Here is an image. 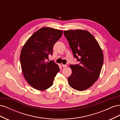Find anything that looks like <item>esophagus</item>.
I'll return each mask as SVG.
<instances>
[{
	"instance_id": "34e87169",
	"label": "esophagus",
	"mask_w": 120,
	"mask_h": 120,
	"mask_svg": "<svg viewBox=\"0 0 120 120\" xmlns=\"http://www.w3.org/2000/svg\"><path fill=\"white\" fill-rule=\"evenodd\" d=\"M61 66H62L64 68H66L68 66V65L67 64H61Z\"/></svg>"
}]
</instances>
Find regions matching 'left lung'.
Instances as JSON below:
<instances>
[{"label": "left lung", "mask_w": 120, "mask_h": 120, "mask_svg": "<svg viewBox=\"0 0 120 120\" xmlns=\"http://www.w3.org/2000/svg\"><path fill=\"white\" fill-rule=\"evenodd\" d=\"M74 57L79 64H71L72 74L68 79L72 89L82 91L92 86L99 77L104 62L103 53L94 36L81 30L64 31Z\"/></svg>", "instance_id": "obj_1"}]
</instances>
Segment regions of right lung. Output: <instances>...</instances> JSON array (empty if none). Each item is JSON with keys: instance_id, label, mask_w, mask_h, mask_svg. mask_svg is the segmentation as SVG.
I'll list each match as a JSON object with an SVG mask.
<instances>
[{"instance_id": "add662e5", "label": "right lung", "mask_w": 120, "mask_h": 120, "mask_svg": "<svg viewBox=\"0 0 120 120\" xmlns=\"http://www.w3.org/2000/svg\"><path fill=\"white\" fill-rule=\"evenodd\" d=\"M63 34V31L53 28H41L25 42L20 56L21 67L25 79L34 88L44 90L53 84L60 71L52 60L46 62L52 54V49Z\"/></svg>"}]
</instances>
